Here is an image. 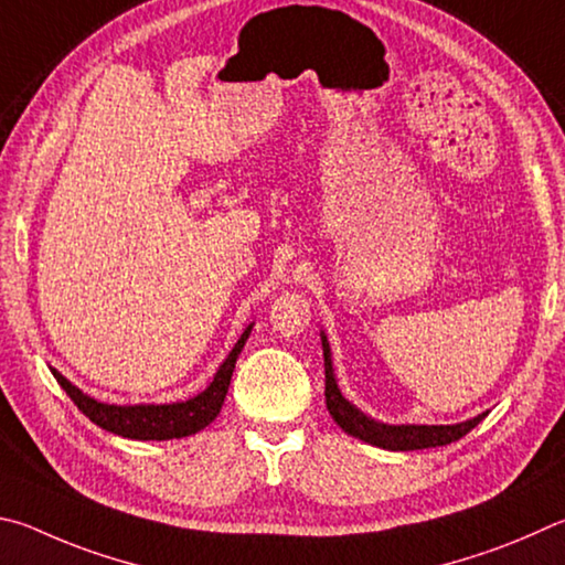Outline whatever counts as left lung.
I'll use <instances>...</instances> for the list:
<instances>
[{
	"mask_svg": "<svg viewBox=\"0 0 565 565\" xmlns=\"http://www.w3.org/2000/svg\"><path fill=\"white\" fill-rule=\"evenodd\" d=\"M322 334V354H324V404H328L330 417L340 424L342 431L350 437L362 439L372 444V447L390 449V451H414V449H431V447H447L451 441H459L461 437L477 427V424L487 417V412L479 417L459 422V424H384L367 417L360 412L352 402L342 397L334 380L332 370V352L330 342Z\"/></svg>",
	"mask_w": 565,
	"mask_h": 565,
	"instance_id": "left-lung-1",
	"label": "left lung"
}]
</instances>
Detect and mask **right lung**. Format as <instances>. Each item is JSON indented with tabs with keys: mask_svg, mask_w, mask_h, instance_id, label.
I'll list each match as a JSON object with an SVG mask.
<instances>
[{
	"mask_svg": "<svg viewBox=\"0 0 565 565\" xmlns=\"http://www.w3.org/2000/svg\"><path fill=\"white\" fill-rule=\"evenodd\" d=\"M253 322L247 324L241 340L235 342L231 354L223 360L221 367H217L213 382L207 387L195 394V397L185 402H173V404H104L88 397L78 387H74L62 372L52 370L56 382L62 384V390L72 397V402L78 407V412L86 414L96 427H102L118 437L126 439H138V441H166V439H181L191 437V434L205 429L217 414L225 402L227 387H231V377L235 370V360L241 350L245 348V340L250 338Z\"/></svg>",
	"mask_w": 565,
	"mask_h": 565,
	"instance_id": "right-lung-1",
	"label": "right lung"
}]
</instances>
